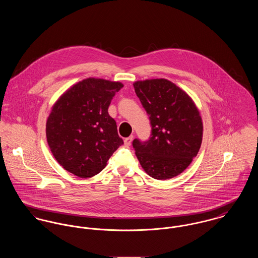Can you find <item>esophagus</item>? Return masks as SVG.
Instances as JSON below:
<instances>
[{
  "instance_id": "34e87169",
  "label": "esophagus",
  "mask_w": 258,
  "mask_h": 258,
  "mask_svg": "<svg viewBox=\"0 0 258 258\" xmlns=\"http://www.w3.org/2000/svg\"><path fill=\"white\" fill-rule=\"evenodd\" d=\"M133 140H134V137H133V136H131V137H128V138L124 139V141H123V143H124V145H125V146H130V145L132 144V142H133Z\"/></svg>"
}]
</instances>
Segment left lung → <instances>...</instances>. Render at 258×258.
<instances>
[{
    "label": "left lung",
    "instance_id": "1",
    "mask_svg": "<svg viewBox=\"0 0 258 258\" xmlns=\"http://www.w3.org/2000/svg\"><path fill=\"white\" fill-rule=\"evenodd\" d=\"M151 124L148 141L136 139V155L150 177L170 179L184 171L197 156L203 138L200 112L182 89L167 79L134 83Z\"/></svg>",
    "mask_w": 258,
    "mask_h": 258
}]
</instances>
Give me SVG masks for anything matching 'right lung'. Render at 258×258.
I'll return each mask as SVG.
<instances>
[{
  "label": "right lung",
  "instance_id": "obj_1",
  "mask_svg": "<svg viewBox=\"0 0 258 258\" xmlns=\"http://www.w3.org/2000/svg\"><path fill=\"white\" fill-rule=\"evenodd\" d=\"M122 87L120 82L87 78L70 87L53 105L46 120V139L65 170L80 178L93 177L123 144L108 113Z\"/></svg>",
  "mask_w": 258,
  "mask_h": 258
}]
</instances>
